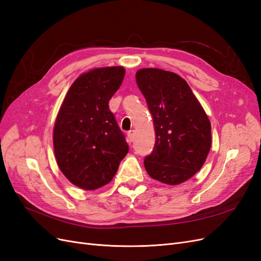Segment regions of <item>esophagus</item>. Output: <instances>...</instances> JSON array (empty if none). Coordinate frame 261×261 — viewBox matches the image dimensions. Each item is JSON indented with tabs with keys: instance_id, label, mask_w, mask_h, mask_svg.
Segmentation results:
<instances>
[{
	"instance_id": "34e87169",
	"label": "esophagus",
	"mask_w": 261,
	"mask_h": 261,
	"mask_svg": "<svg viewBox=\"0 0 261 261\" xmlns=\"http://www.w3.org/2000/svg\"><path fill=\"white\" fill-rule=\"evenodd\" d=\"M134 136H135V130H129L127 133V137H128V140L130 141V143L134 140Z\"/></svg>"
}]
</instances>
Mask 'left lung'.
<instances>
[{
	"mask_svg": "<svg viewBox=\"0 0 261 261\" xmlns=\"http://www.w3.org/2000/svg\"><path fill=\"white\" fill-rule=\"evenodd\" d=\"M136 82L147 101L155 129L153 150L145 158L152 178L177 185L194 176L211 147V124L188 84L175 73L143 68Z\"/></svg>",
	"mask_w": 261,
	"mask_h": 261,
	"instance_id": "1",
	"label": "left lung"
}]
</instances>
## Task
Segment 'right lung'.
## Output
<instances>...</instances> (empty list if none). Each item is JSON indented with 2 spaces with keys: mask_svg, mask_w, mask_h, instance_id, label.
I'll return each instance as SVG.
<instances>
[{
  "mask_svg": "<svg viewBox=\"0 0 261 261\" xmlns=\"http://www.w3.org/2000/svg\"><path fill=\"white\" fill-rule=\"evenodd\" d=\"M124 75L122 66L94 68L81 75L70 86L54 124L59 168L70 183L86 191L110 183L128 152L109 109Z\"/></svg>",
  "mask_w": 261,
  "mask_h": 261,
  "instance_id": "obj_1",
  "label": "right lung"
}]
</instances>
